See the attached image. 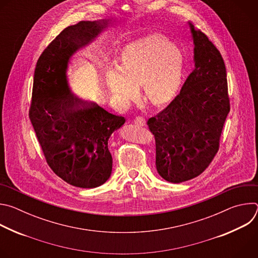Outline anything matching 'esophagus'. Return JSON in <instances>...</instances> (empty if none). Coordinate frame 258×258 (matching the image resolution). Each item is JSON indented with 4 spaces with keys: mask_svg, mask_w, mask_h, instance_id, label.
Returning a JSON list of instances; mask_svg holds the SVG:
<instances>
[{
    "mask_svg": "<svg viewBox=\"0 0 258 258\" xmlns=\"http://www.w3.org/2000/svg\"><path fill=\"white\" fill-rule=\"evenodd\" d=\"M134 122L140 126H144L146 124V119L143 117V116H137L135 119H134Z\"/></svg>",
    "mask_w": 258,
    "mask_h": 258,
    "instance_id": "esophagus-1",
    "label": "esophagus"
}]
</instances>
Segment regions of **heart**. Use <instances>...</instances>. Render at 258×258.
Segmentation results:
<instances>
[{"label": "heart", "mask_w": 258, "mask_h": 258, "mask_svg": "<svg viewBox=\"0 0 258 258\" xmlns=\"http://www.w3.org/2000/svg\"><path fill=\"white\" fill-rule=\"evenodd\" d=\"M183 71L181 52L162 36L153 35L127 46L117 70L107 73V85L121 105L138 96L142 86L144 98L154 106H164L176 96Z\"/></svg>", "instance_id": "heart-1"}]
</instances>
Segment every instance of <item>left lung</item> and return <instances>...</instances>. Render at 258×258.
<instances>
[{
    "label": "left lung",
    "instance_id": "1",
    "mask_svg": "<svg viewBox=\"0 0 258 258\" xmlns=\"http://www.w3.org/2000/svg\"><path fill=\"white\" fill-rule=\"evenodd\" d=\"M190 26L195 68L179 94L147 122L155 138L157 171L175 183L196 177L212 161L231 109L223 56L205 33Z\"/></svg>",
    "mask_w": 258,
    "mask_h": 258
}]
</instances>
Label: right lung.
Wrapping results in <instances>:
<instances>
[{"label":"right lung","instance_id":"right-lung-1","mask_svg":"<svg viewBox=\"0 0 258 258\" xmlns=\"http://www.w3.org/2000/svg\"><path fill=\"white\" fill-rule=\"evenodd\" d=\"M107 25V20L81 21L49 44L36 62L28 111L50 168L69 185L85 189L99 187L110 177L108 140L125 118L72 95L65 72L70 56Z\"/></svg>","mask_w":258,"mask_h":258}]
</instances>
